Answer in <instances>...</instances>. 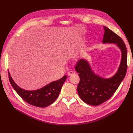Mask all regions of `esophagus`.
<instances>
[{"label":"esophagus","mask_w":133,"mask_h":133,"mask_svg":"<svg viewBox=\"0 0 133 133\" xmlns=\"http://www.w3.org/2000/svg\"><path fill=\"white\" fill-rule=\"evenodd\" d=\"M75 73V71L71 70V71H69L68 72V75H69V76H70V75H73V74H74Z\"/></svg>","instance_id":"esophagus-1"}]
</instances>
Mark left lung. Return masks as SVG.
I'll list each match as a JSON object with an SVG mask.
<instances>
[{
	"label": "left lung",
	"mask_w": 133,
	"mask_h": 133,
	"mask_svg": "<svg viewBox=\"0 0 133 133\" xmlns=\"http://www.w3.org/2000/svg\"><path fill=\"white\" fill-rule=\"evenodd\" d=\"M105 30L103 43H116L122 50L121 63L116 74L111 78L104 79L92 71L88 63L80 59L76 63L75 70L79 73L80 82L78 92L85 103L99 105L109 99L121 84L127 71V50L124 41L119 35L104 26Z\"/></svg>",
	"instance_id": "8db88e82"
}]
</instances>
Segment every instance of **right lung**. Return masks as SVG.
Wrapping results in <instances>:
<instances>
[{
    "instance_id": "right-lung-1",
    "label": "right lung",
    "mask_w": 133,
    "mask_h": 133,
    "mask_svg": "<svg viewBox=\"0 0 133 133\" xmlns=\"http://www.w3.org/2000/svg\"><path fill=\"white\" fill-rule=\"evenodd\" d=\"M8 76L12 87L21 98L30 105L39 108L46 107L55 102L67 77L64 75L61 79L51 82L39 90L28 91L21 89L14 83L9 72Z\"/></svg>"
}]
</instances>
